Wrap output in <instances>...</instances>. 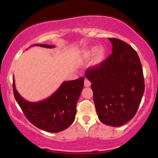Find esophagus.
Returning <instances> with one entry per match:
<instances>
[{"instance_id":"obj_1","label":"esophagus","mask_w":158,"mask_h":158,"mask_svg":"<svg viewBox=\"0 0 158 158\" xmlns=\"http://www.w3.org/2000/svg\"><path fill=\"white\" fill-rule=\"evenodd\" d=\"M90 85H91V83H90V81L88 80V79H85V87H90Z\"/></svg>"}]
</instances>
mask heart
Masks as SVG:
<instances>
[{"mask_svg":"<svg viewBox=\"0 0 158 158\" xmlns=\"http://www.w3.org/2000/svg\"><path fill=\"white\" fill-rule=\"evenodd\" d=\"M93 64L94 65H99L106 60V50L104 48H98L97 46H92L90 48L85 49L81 52L79 60L81 62H84L90 60L93 56Z\"/></svg>","mask_w":158,"mask_h":158,"instance_id":"1","label":"heart"}]
</instances>
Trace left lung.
Masks as SVG:
<instances>
[{"label":"left lung","mask_w":158,"mask_h":158,"mask_svg":"<svg viewBox=\"0 0 158 158\" xmlns=\"http://www.w3.org/2000/svg\"><path fill=\"white\" fill-rule=\"evenodd\" d=\"M108 39L112 53L101 64L87 69L85 77L92 83L99 120L118 127L137 113L144 93V78L137 52L121 40Z\"/></svg>","instance_id":"obj_1"}]
</instances>
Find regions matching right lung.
Returning a JSON list of instances; mask_svg holds the SVG:
<instances>
[{"mask_svg":"<svg viewBox=\"0 0 158 158\" xmlns=\"http://www.w3.org/2000/svg\"><path fill=\"white\" fill-rule=\"evenodd\" d=\"M33 45L46 48H55L54 45ZM84 79V77H81L76 80L65 81L50 97L32 102L27 101L20 95L15 88L13 77V93L18 104L32 124L44 131L57 133L68 128L73 123Z\"/></svg>","mask_w":158,"mask_h":158,"instance_id":"right-lung-1","label":"right lung"}]
</instances>
